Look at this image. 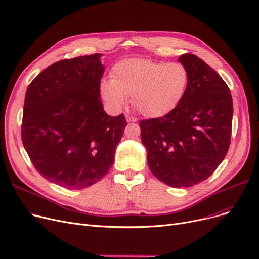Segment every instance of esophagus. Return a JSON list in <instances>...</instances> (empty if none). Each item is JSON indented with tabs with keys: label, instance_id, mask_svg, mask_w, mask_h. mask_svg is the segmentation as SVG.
<instances>
[{
	"label": "esophagus",
	"instance_id": "esophagus-1",
	"mask_svg": "<svg viewBox=\"0 0 259 259\" xmlns=\"http://www.w3.org/2000/svg\"><path fill=\"white\" fill-rule=\"evenodd\" d=\"M126 121L128 123H131V122H137V119L134 118V117H131V116H126Z\"/></svg>",
	"mask_w": 259,
	"mask_h": 259
}]
</instances>
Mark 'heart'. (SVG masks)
<instances>
[{
  "label": "heart",
  "instance_id": "b5f03b06",
  "mask_svg": "<svg viewBox=\"0 0 259 259\" xmlns=\"http://www.w3.org/2000/svg\"><path fill=\"white\" fill-rule=\"evenodd\" d=\"M189 80V71L182 63L132 57L112 67L111 78L101 82L100 91L112 107L121 108L132 96L133 105L140 113L157 118L181 104Z\"/></svg>",
  "mask_w": 259,
  "mask_h": 259
}]
</instances>
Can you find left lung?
Returning a JSON list of instances; mask_svg holds the SVG:
<instances>
[{"label":"left lung","instance_id":"1","mask_svg":"<svg viewBox=\"0 0 259 259\" xmlns=\"http://www.w3.org/2000/svg\"><path fill=\"white\" fill-rule=\"evenodd\" d=\"M179 60L190 76L181 104L139 123L151 172L177 188L207 180L219 167L230 148L233 121L232 95L221 76L194 54Z\"/></svg>","mask_w":259,"mask_h":259}]
</instances>
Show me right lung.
<instances>
[{
	"label": "right lung",
	"mask_w": 259,
	"mask_h": 259,
	"mask_svg": "<svg viewBox=\"0 0 259 259\" xmlns=\"http://www.w3.org/2000/svg\"><path fill=\"white\" fill-rule=\"evenodd\" d=\"M101 54L61 59L26 90L21 138L35 169L51 183L84 189L99 182L113 163L125 117L103 109Z\"/></svg>",
	"instance_id": "obj_1"
}]
</instances>
